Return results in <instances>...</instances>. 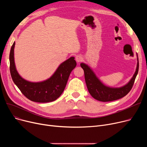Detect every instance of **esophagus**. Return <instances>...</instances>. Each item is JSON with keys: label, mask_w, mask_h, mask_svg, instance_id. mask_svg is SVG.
<instances>
[{"label": "esophagus", "mask_w": 147, "mask_h": 147, "mask_svg": "<svg viewBox=\"0 0 147 147\" xmlns=\"http://www.w3.org/2000/svg\"><path fill=\"white\" fill-rule=\"evenodd\" d=\"M83 60V58H82V57H81V56H80V55H78V56H76V61L78 62V63H80V62L82 61Z\"/></svg>", "instance_id": "obj_1"}]
</instances>
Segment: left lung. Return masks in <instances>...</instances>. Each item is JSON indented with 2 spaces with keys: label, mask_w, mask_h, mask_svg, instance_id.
Wrapping results in <instances>:
<instances>
[{
  "label": "left lung",
  "mask_w": 147,
  "mask_h": 147,
  "mask_svg": "<svg viewBox=\"0 0 147 147\" xmlns=\"http://www.w3.org/2000/svg\"><path fill=\"white\" fill-rule=\"evenodd\" d=\"M137 55V65L136 71L129 82L124 86L119 88L107 86L100 80L92 68L85 63H82L81 67L83 69L84 78L88 91L90 95L99 101L109 102L120 99L126 96L132 89L139 69V61Z\"/></svg>",
  "instance_id": "obj_1"
}]
</instances>
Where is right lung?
<instances>
[{
  "label": "right lung",
  "instance_id": "1",
  "mask_svg": "<svg viewBox=\"0 0 147 147\" xmlns=\"http://www.w3.org/2000/svg\"><path fill=\"white\" fill-rule=\"evenodd\" d=\"M15 45L14 42L9 54L10 73L13 83L22 94L36 102H49L58 98L66 86L69 74L77 65L74 57L61 63L49 79L38 82H30L22 78L17 70L14 60Z\"/></svg>",
  "mask_w": 147,
  "mask_h": 147
}]
</instances>
